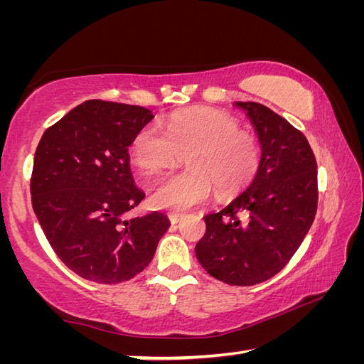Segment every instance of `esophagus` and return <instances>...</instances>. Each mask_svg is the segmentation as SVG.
Listing matches in <instances>:
<instances>
[{"label":"esophagus","mask_w":364,"mask_h":364,"mask_svg":"<svg viewBox=\"0 0 364 364\" xmlns=\"http://www.w3.org/2000/svg\"><path fill=\"white\" fill-rule=\"evenodd\" d=\"M184 218V215L183 213H176V212H171V213H168V220H170V223L171 225H176V223H180V221Z\"/></svg>","instance_id":"esophagus-1"}]
</instances>
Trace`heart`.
Returning a JSON list of instances; mask_svg holds the SVG:
<instances>
[{"label":"heart","instance_id":"b5f03b06","mask_svg":"<svg viewBox=\"0 0 364 364\" xmlns=\"http://www.w3.org/2000/svg\"><path fill=\"white\" fill-rule=\"evenodd\" d=\"M181 154H188L189 168L157 184L151 194L156 208L189 210L208 199L212 183L218 197L230 199L249 186L262 164L258 139L242 130L232 115L215 109L173 114L165 123V133L147 125L130 146L133 164L149 175L171 168Z\"/></svg>","mask_w":364,"mask_h":364}]
</instances>
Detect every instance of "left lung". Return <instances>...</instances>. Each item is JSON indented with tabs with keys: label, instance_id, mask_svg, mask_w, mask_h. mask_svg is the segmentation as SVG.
Instances as JSON below:
<instances>
[{
	"label": "left lung",
	"instance_id": "left-lung-1",
	"mask_svg": "<svg viewBox=\"0 0 364 364\" xmlns=\"http://www.w3.org/2000/svg\"><path fill=\"white\" fill-rule=\"evenodd\" d=\"M262 147L249 188L230 205L204 217L196 257L208 274L231 286H254L286 267L315 220L316 159L304 133L258 102H236Z\"/></svg>",
	"mask_w": 364,
	"mask_h": 364
}]
</instances>
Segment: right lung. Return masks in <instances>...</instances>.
Masks as SVG:
<instances>
[{
	"label": "right lung",
	"mask_w": 364,
	"mask_h": 364,
	"mask_svg": "<svg viewBox=\"0 0 364 364\" xmlns=\"http://www.w3.org/2000/svg\"><path fill=\"white\" fill-rule=\"evenodd\" d=\"M149 109L91 100L43 133L30 193L48 242L67 268L97 284H119L151 263L170 221L164 213L123 220L144 199L130 154Z\"/></svg>",
	"instance_id": "1"
}]
</instances>
